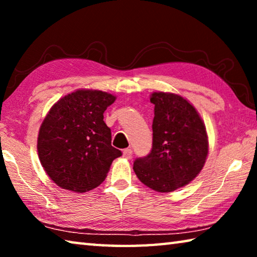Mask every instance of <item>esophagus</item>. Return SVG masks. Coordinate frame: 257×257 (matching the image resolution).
<instances>
[{"mask_svg":"<svg viewBox=\"0 0 257 257\" xmlns=\"http://www.w3.org/2000/svg\"><path fill=\"white\" fill-rule=\"evenodd\" d=\"M123 156L124 158H127V159H130L133 156V151H132V149H125V150H123Z\"/></svg>","mask_w":257,"mask_h":257,"instance_id":"obj_1","label":"esophagus"}]
</instances>
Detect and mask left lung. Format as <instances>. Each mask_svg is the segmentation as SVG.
<instances>
[{
    "label": "left lung",
    "mask_w": 257,
    "mask_h": 257,
    "mask_svg": "<svg viewBox=\"0 0 257 257\" xmlns=\"http://www.w3.org/2000/svg\"><path fill=\"white\" fill-rule=\"evenodd\" d=\"M153 145L134 162L143 184L160 193L173 191L196 178L208 153L206 129L191 104L179 95L153 93Z\"/></svg>",
    "instance_id": "8db88e82"
}]
</instances>
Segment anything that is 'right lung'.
<instances>
[{
  "label": "right lung",
  "mask_w": 257,
  "mask_h": 257,
  "mask_svg": "<svg viewBox=\"0 0 257 257\" xmlns=\"http://www.w3.org/2000/svg\"><path fill=\"white\" fill-rule=\"evenodd\" d=\"M115 96L80 89L56 102L38 134L37 150L47 175L61 188L85 193L101 185L112 161L122 155L111 145L103 113Z\"/></svg>",
  "instance_id": "right-lung-1"
}]
</instances>
